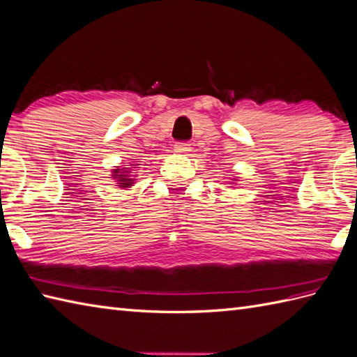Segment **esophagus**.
<instances>
[{"label": "esophagus", "instance_id": "esophagus-1", "mask_svg": "<svg viewBox=\"0 0 357 357\" xmlns=\"http://www.w3.org/2000/svg\"><path fill=\"white\" fill-rule=\"evenodd\" d=\"M174 151L178 154H186L188 151H191V144H188V142H178V144L174 145Z\"/></svg>", "mask_w": 357, "mask_h": 357}]
</instances>
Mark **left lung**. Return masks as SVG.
Returning a JSON list of instances; mask_svg holds the SVG:
<instances>
[{
  "instance_id": "obj_1",
  "label": "left lung",
  "mask_w": 357,
  "mask_h": 357,
  "mask_svg": "<svg viewBox=\"0 0 357 357\" xmlns=\"http://www.w3.org/2000/svg\"><path fill=\"white\" fill-rule=\"evenodd\" d=\"M234 180H236V178H234Z\"/></svg>"
}]
</instances>
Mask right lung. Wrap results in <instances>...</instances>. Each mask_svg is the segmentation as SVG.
<instances>
[{"label":"right lung","instance_id":"add662e5","mask_svg":"<svg viewBox=\"0 0 357 357\" xmlns=\"http://www.w3.org/2000/svg\"><path fill=\"white\" fill-rule=\"evenodd\" d=\"M131 168H137L136 165H130ZM131 168H121V166H116V168L112 171V178L116 180V186H119L121 189H126L131 188L136 183V174L132 172Z\"/></svg>","mask_w":357,"mask_h":357}]
</instances>
